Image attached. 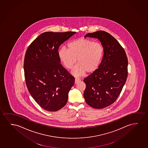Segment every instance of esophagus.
I'll list each match as a JSON object with an SVG mask.
<instances>
[{
	"mask_svg": "<svg viewBox=\"0 0 148 148\" xmlns=\"http://www.w3.org/2000/svg\"><path fill=\"white\" fill-rule=\"evenodd\" d=\"M80 81V79L78 77H76L75 79V84H77Z\"/></svg>",
	"mask_w": 148,
	"mask_h": 148,
	"instance_id": "obj_1",
	"label": "esophagus"
}]
</instances>
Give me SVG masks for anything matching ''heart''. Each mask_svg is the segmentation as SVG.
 Masks as SVG:
<instances>
[{
	"instance_id": "obj_1",
	"label": "heart",
	"mask_w": 148,
	"mask_h": 148,
	"mask_svg": "<svg viewBox=\"0 0 148 148\" xmlns=\"http://www.w3.org/2000/svg\"><path fill=\"white\" fill-rule=\"evenodd\" d=\"M68 50L62 48L58 51L61 61L68 69L73 68L77 59V64L73 69V75L79 76L86 72L91 73L99 66L104 54L101 44L93 40L79 38L67 44Z\"/></svg>"
}]
</instances>
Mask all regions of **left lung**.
Segmentation results:
<instances>
[{
    "instance_id": "1",
    "label": "left lung",
    "mask_w": 148,
    "mask_h": 148,
    "mask_svg": "<svg viewBox=\"0 0 148 148\" xmlns=\"http://www.w3.org/2000/svg\"><path fill=\"white\" fill-rule=\"evenodd\" d=\"M97 38L104 49L99 66L84 79L86 102L94 108H103L116 100L125 85L128 75V59L124 49L112 36L106 31L85 35Z\"/></svg>"
}]
</instances>
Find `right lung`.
<instances>
[{
    "instance_id": "add662e5",
    "label": "right lung",
    "mask_w": 148,
    "mask_h": 148,
    "mask_svg": "<svg viewBox=\"0 0 148 148\" xmlns=\"http://www.w3.org/2000/svg\"><path fill=\"white\" fill-rule=\"evenodd\" d=\"M75 32H46L32 42L25 54L24 69L27 88L41 108L55 112L66 104L75 77L60 64L59 46Z\"/></svg>"
}]
</instances>
